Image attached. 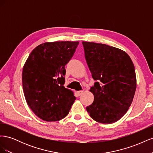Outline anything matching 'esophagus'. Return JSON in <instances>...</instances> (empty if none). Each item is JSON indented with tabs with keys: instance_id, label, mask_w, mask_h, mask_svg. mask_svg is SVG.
<instances>
[{
	"instance_id": "obj_1",
	"label": "esophagus",
	"mask_w": 153,
	"mask_h": 153,
	"mask_svg": "<svg viewBox=\"0 0 153 153\" xmlns=\"http://www.w3.org/2000/svg\"><path fill=\"white\" fill-rule=\"evenodd\" d=\"M84 91H77V94L78 96H81L83 93H84Z\"/></svg>"
}]
</instances>
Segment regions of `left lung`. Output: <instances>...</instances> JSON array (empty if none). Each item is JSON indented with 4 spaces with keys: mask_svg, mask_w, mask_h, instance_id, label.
I'll use <instances>...</instances> for the list:
<instances>
[{
    "mask_svg": "<svg viewBox=\"0 0 153 153\" xmlns=\"http://www.w3.org/2000/svg\"><path fill=\"white\" fill-rule=\"evenodd\" d=\"M85 57L94 83V101L86 107L94 121L112 124L130 106L137 87L135 66L124 51L107 45L83 41Z\"/></svg>",
    "mask_w": 153,
    "mask_h": 153,
    "instance_id": "8db88e82",
    "label": "left lung"
}]
</instances>
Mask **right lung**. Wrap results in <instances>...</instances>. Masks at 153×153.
<instances>
[{
    "mask_svg": "<svg viewBox=\"0 0 153 153\" xmlns=\"http://www.w3.org/2000/svg\"><path fill=\"white\" fill-rule=\"evenodd\" d=\"M78 41L47 42L30 53L22 71V85L27 104L45 121L65 117L76 100L64 87L65 66L73 56Z\"/></svg>",
    "mask_w": 153,
    "mask_h": 153,
    "instance_id": "1",
    "label": "right lung"
}]
</instances>
